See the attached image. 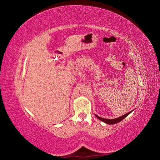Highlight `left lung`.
Here are the masks:
<instances>
[{
	"mask_svg": "<svg viewBox=\"0 0 160 160\" xmlns=\"http://www.w3.org/2000/svg\"><path fill=\"white\" fill-rule=\"evenodd\" d=\"M130 113H131V111H130V112L126 113V114H125V115H122V116H121V117H119V118H115V119H110L102 118H101V117H99V116L97 115H95V116H96V117L98 118L99 119H100L101 121H102V122H105V123H108V124H115V123H118V122H120L121 121H122L123 119H125V118H126L127 116H128Z\"/></svg>",
	"mask_w": 160,
	"mask_h": 160,
	"instance_id": "1",
	"label": "left lung"
}]
</instances>
